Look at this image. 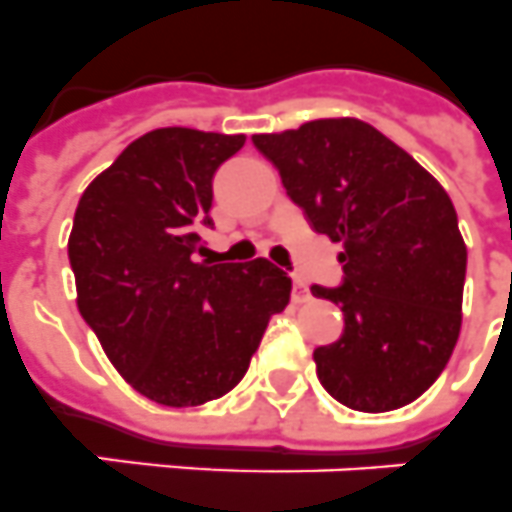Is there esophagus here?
Segmentation results:
<instances>
[{
	"label": "esophagus",
	"mask_w": 512,
	"mask_h": 512,
	"mask_svg": "<svg viewBox=\"0 0 512 512\" xmlns=\"http://www.w3.org/2000/svg\"><path fill=\"white\" fill-rule=\"evenodd\" d=\"M291 299H294L296 304L309 302V289H307V283H304L302 278H294V289H291Z\"/></svg>",
	"instance_id": "obj_1"
}]
</instances>
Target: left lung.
Instances as JSON below:
<instances>
[{
    "label": "left lung",
    "instance_id": "left-lung-1",
    "mask_svg": "<svg viewBox=\"0 0 512 512\" xmlns=\"http://www.w3.org/2000/svg\"><path fill=\"white\" fill-rule=\"evenodd\" d=\"M252 143L312 229L343 247L341 289L312 286L346 322L312 354L322 388L367 414L416 401L461 333L466 242L448 192L362 119H312Z\"/></svg>",
    "mask_w": 512,
    "mask_h": 512
}]
</instances>
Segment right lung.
Instances as JSON below:
<instances>
[{
    "instance_id": "1",
    "label": "right lung",
    "mask_w": 512,
    "mask_h": 512,
    "mask_svg": "<svg viewBox=\"0 0 512 512\" xmlns=\"http://www.w3.org/2000/svg\"><path fill=\"white\" fill-rule=\"evenodd\" d=\"M244 135L145 132L88 184L70 231L77 309L109 362L161 406H200L242 380L291 278L252 263H195L213 226V174Z\"/></svg>"
}]
</instances>
